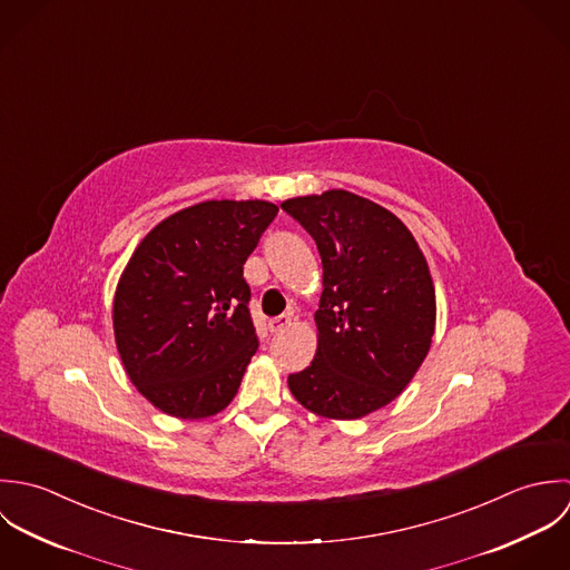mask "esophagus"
<instances>
[{"label": "esophagus", "mask_w": 570, "mask_h": 570, "mask_svg": "<svg viewBox=\"0 0 570 570\" xmlns=\"http://www.w3.org/2000/svg\"><path fill=\"white\" fill-rule=\"evenodd\" d=\"M291 326V317L288 315H279V317H273L271 322H268V331L271 333H282L284 328H288Z\"/></svg>", "instance_id": "34e87169"}]
</instances>
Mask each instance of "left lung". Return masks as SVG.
<instances>
[{"instance_id": "left-lung-1", "label": "left lung", "mask_w": 570, "mask_h": 570, "mask_svg": "<svg viewBox=\"0 0 570 570\" xmlns=\"http://www.w3.org/2000/svg\"><path fill=\"white\" fill-rule=\"evenodd\" d=\"M282 209L313 235L324 266L317 352L288 387L317 416L361 419L394 401L430 352L436 291L428 259L392 212L356 194L331 189Z\"/></svg>"}]
</instances>
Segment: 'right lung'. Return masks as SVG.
I'll list each match as a JSON object with an SVG mask.
<instances>
[{
	"label": "right lung",
	"mask_w": 570,
	"mask_h": 570,
	"mask_svg": "<svg viewBox=\"0 0 570 570\" xmlns=\"http://www.w3.org/2000/svg\"><path fill=\"white\" fill-rule=\"evenodd\" d=\"M277 207L207 200L151 228L116 286L115 340L136 390L176 419L223 412L257 350L244 262Z\"/></svg>",
	"instance_id": "obj_1"
}]
</instances>
